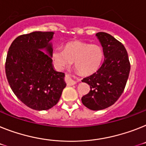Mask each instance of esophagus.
<instances>
[{
  "label": "esophagus",
  "mask_w": 146,
  "mask_h": 146,
  "mask_svg": "<svg viewBox=\"0 0 146 146\" xmlns=\"http://www.w3.org/2000/svg\"><path fill=\"white\" fill-rule=\"evenodd\" d=\"M65 81L67 85H73V84H76V82H79L80 79L75 76H70V75H66Z\"/></svg>",
  "instance_id": "1"
}]
</instances>
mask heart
I'll return each mask as SVG.
<instances>
[{
    "mask_svg": "<svg viewBox=\"0 0 146 146\" xmlns=\"http://www.w3.org/2000/svg\"><path fill=\"white\" fill-rule=\"evenodd\" d=\"M103 50L96 44L81 41H71L65 45L64 50L54 49L52 61L58 69L63 70L74 61L76 69L81 74L88 75L97 70L103 59Z\"/></svg>",
    "mask_w": 146,
    "mask_h": 146,
    "instance_id": "b5f03b06",
    "label": "heart"
}]
</instances>
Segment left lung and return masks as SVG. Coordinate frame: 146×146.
Masks as SVG:
<instances>
[{
    "label": "left lung",
    "mask_w": 146,
    "mask_h": 146,
    "mask_svg": "<svg viewBox=\"0 0 146 146\" xmlns=\"http://www.w3.org/2000/svg\"><path fill=\"white\" fill-rule=\"evenodd\" d=\"M103 48L105 59L92 75L82 80L90 85V92L82 98L83 105L93 111L107 108L116 102L125 88L130 62L124 45L110 34H96Z\"/></svg>",
    "instance_id": "1"
}]
</instances>
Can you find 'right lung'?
Here are the masks:
<instances>
[{
	"instance_id": "1",
	"label": "right lung",
	"mask_w": 146,
	"mask_h": 146,
	"mask_svg": "<svg viewBox=\"0 0 146 146\" xmlns=\"http://www.w3.org/2000/svg\"><path fill=\"white\" fill-rule=\"evenodd\" d=\"M52 32L19 35L7 52L5 70L11 89L30 108L45 111L58 103L66 87L64 73L52 66Z\"/></svg>"
}]
</instances>
